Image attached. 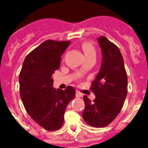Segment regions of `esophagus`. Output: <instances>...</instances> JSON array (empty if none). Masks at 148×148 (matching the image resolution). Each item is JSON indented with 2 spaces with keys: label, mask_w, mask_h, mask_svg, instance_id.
I'll use <instances>...</instances> for the list:
<instances>
[{
  "label": "esophagus",
  "mask_w": 148,
  "mask_h": 148,
  "mask_svg": "<svg viewBox=\"0 0 148 148\" xmlns=\"http://www.w3.org/2000/svg\"><path fill=\"white\" fill-rule=\"evenodd\" d=\"M82 96L83 95L79 92V91L76 90V97H82Z\"/></svg>",
  "instance_id": "esophagus-1"
}]
</instances>
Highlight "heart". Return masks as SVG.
<instances>
[{"mask_svg": "<svg viewBox=\"0 0 148 148\" xmlns=\"http://www.w3.org/2000/svg\"><path fill=\"white\" fill-rule=\"evenodd\" d=\"M82 49L84 51L85 56H88V55H92V54H96V50H95V46L91 42H84L82 44Z\"/></svg>", "mask_w": 148, "mask_h": 148, "instance_id": "obj_1", "label": "heart"}]
</instances>
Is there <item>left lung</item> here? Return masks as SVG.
Here are the masks:
<instances>
[{
	"mask_svg": "<svg viewBox=\"0 0 148 148\" xmlns=\"http://www.w3.org/2000/svg\"><path fill=\"white\" fill-rule=\"evenodd\" d=\"M97 41L102 64L90 88L96 98L92 102L84 96L82 117L90 126L103 127L110 125L122 110L127 94V77L118 47L104 36H99Z\"/></svg>",
	"mask_w": 148,
	"mask_h": 148,
	"instance_id": "1",
	"label": "left lung"
}]
</instances>
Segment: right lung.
I'll list each match as a JSON object with an SVG mask.
<instances>
[{"mask_svg": "<svg viewBox=\"0 0 148 148\" xmlns=\"http://www.w3.org/2000/svg\"><path fill=\"white\" fill-rule=\"evenodd\" d=\"M71 41L47 40L26 56L20 74L21 98L28 114L48 131L62 127L67 105L75 89L53 87L52 75L60 66L61 56Z\"/></svg>", "mask_w": 148, "mask_h": 148, "instance_id": "obj_1", "label": "right lung"}]
</instances>
